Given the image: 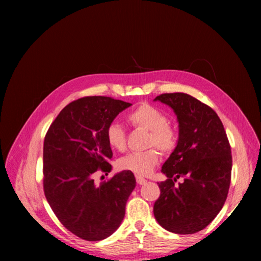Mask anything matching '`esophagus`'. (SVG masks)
Here are the masks:
<instances>
[{
    "instance_id": "34e87169",
    "label": "esophagus",
    "mask_w": 261,
    "mask_h": 261,
    "mask_svg": "<svg viewBox=\"0 0 261 261\" xmlns=\"http://www.w3.org/2000/svg\"><path fill=\"white\" fill-rule=\"evenodd\" d=\"M137 182L139 185H143V184H146V182H147V179L142 178V177H137Z\"/></svg>"
}]
</instances>
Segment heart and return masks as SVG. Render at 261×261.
<instances>
[{
	"mask_svg": "<svg viewBox=\"0 0 261 261\" xmlns=\"http://www.w3.org/2000/svg\"><path fill=\"white\" fill-rule=\"evenodd\" d=\"M130 123L140 129L150 131L149 146H156L163 152L173 151L177 145L176 130L168 124V119L162 110L150 104H141L127 115ZM109 146L115 151H124L126 149L125 131L118 122H112L107 129ZM159 153L154 149L143 152H132L119 160L122 170L131 171L138 176H147L158 164Z\"/></svg>",
	"mask_w": 261,
	"mask_h": 261,
	"instance_id": "b5f03b06",
	"label": "heart"
}]
</instances>
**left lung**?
Returning <instances> with one entry per match:
<instances>
[{
	"label": "left lung",
	"instance_id": "1",
	"mask_svg": "<svg viewBox=\"0 0 261 261\" xmlns=\"http://www.w3.org/2000/svg\"><path fill=\"white\" fill-rule=\"evenodd\" d=\"M153 101L168 105L178 122L177 145L162 167L167 180L158 182L154 218L173 233H196L212 222L228 196L232 169L228 137L218 114L188 94H162ZM179 176L186 179L175 186Z\"/></svg>",
	"mask_w": 261,
	"mask_h": 261
}]
</instances>
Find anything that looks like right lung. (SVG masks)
<instances>
[{
	"label": "right lung",
	"instance_id": "right-lung-1",
	"mask_svg": "<svg viewBox=\"0 0 261 261\" xmlns=\"http://www.w3.org/2000/svg\"><path fill=\"white\" fill-rule=\"evenodd\" d=\"M131 105L107 96L80 98L60 111L46 135V198L65 228L84 240H103L118 230L136 187L135 175L127 170L101 184L93 178L97 170H112L107 129Z\"/></svg>",
	"mask_w": 261,
	"mask_h": 261
}]
</instances>
